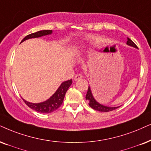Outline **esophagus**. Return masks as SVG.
<instances>
[{
    "label": "esophagus",
    "instance_id": "esophagus-1",
    "mask_svg": "<svg viewBox=\"0 0 151 151\" xmlns=\"http://www.w3.org/2000/svg\"><path fill=\"white\" fill-rule=\"evenodd\" d=\"M82 77H83V75H82L81 74H80V73L77 74L75 76H74V81H78V80H79L80 79H81Z\"/></svg>",
    "mask_w": 151,
    "mask_h": 151
}]
</instances>
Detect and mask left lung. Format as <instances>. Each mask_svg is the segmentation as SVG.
I'll return each instance as SVG.
<instances>
[{"label": "left lung", "mask_w": 151, "mask_h": 151, "mask_svg": "<svg viewBox=\"0 0 151 151\" xmlns=\"http://www.w3.org/2000/svg\"><path fill=\"white\" fill-rule=\"evenodd\" d=\"M127 45L131 46V47H134V48H137V49L138 48V47H137V46L135 45L134 42H133V41L128 37H127ZM86 100H88V102H89L88 104L91 108L93 109L96 110V111H99L108 112V111H113L114 109H116L119 107V106L110 107V106L102 105V104L98 103L96 100H95V98H93V96L92 95V92H91V88H90V86H88V91L86 93Z\"/></svg>", "instance_id": "left-lung-1"}]
</instances>
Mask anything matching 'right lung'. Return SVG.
<instances>
[{
	"label": "right lung",
	"instance_id": "1",
	"mask_svg": "<svg viewBox=\"0 0 151 151\" xmlns=\"http://www.w3.org/2000/svg\"><path fill=\"white\" fill-rule=\"evenodd\" d=\"M51 33H52V30H40V31L36 32V33H31L30 35L26 36L22 40L21 42H23L24 41L26 40L30 39V38L40 37L44 35H50ZM72 83V79L63 82L61 85L57 89V91L55 92L54 94L50 98H49L48 100L43 102L31 103L27 102V101L24 100V99H23V100L26 103V105L29 106L32 109L42 114L51 113V112L54 111L55 110H56L59 106L61 105L63 102L65 95L67 91H68L69 87L71 86Z\"/></svg>",
	"mask_w": 151,
	"mask_h": 151
}]
</instances>
